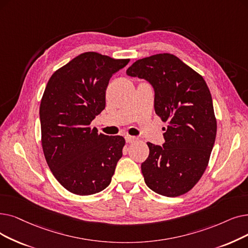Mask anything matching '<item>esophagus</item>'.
<instances>
[{
	"label": "esophagus",
	"instance_id": "34e87169",
	"mask_svg": "<svg viewBox=\"0 0 248 248\" xmlns=\"http://www.w3.org/2000/svg\"><path fill=\"white\" fill-rule=\"evenodd\" d=\"M136 140H137L136 137L128 136V135L125 136V142H126V143H134V142L136 141Z\"/></svg>",
	"mask_w": 248,
	"mask_h": 248
}]
</instances>
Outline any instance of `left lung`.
<instances>
[{"label":"left lung","mask_w":248,"mask_h":248,"mask_svg":"<svg viewBox=\"0 0 248 248\" xmlns=\"http://www.w3.org/2000/svg\"><path fill=\"white\" fill-rule=\"evenodd\" d=\"M154 88L155 112L167 128L162 146L147 143L141 169L146 185L174 198L197 185L206 170L217 134V121L206 81L171 53L144 58L126 70Z\"/></svg>","instance_id":"8db88e82"}]
</instances>
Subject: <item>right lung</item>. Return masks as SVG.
I'll use <instances>...</instances> for the list:
<instances>
[{"label": "right lung", "instance_id": "add662e5", "mask_svg": "<svg viewBox=\"0 0 248 248\" xmlns=\"http://www.w3.org/2000/svg\"><path fill=\"white\" fill-rule=\"evenodd\" d=\"M128 62L84 52L47 82L39 107L42 149L53 176L75 195L108 186L123 156L124 139L98 134L90 124L105 108L109 79Z\"/></svg>", "mask_w": 248, "mask_h": 248}]
</instances>
